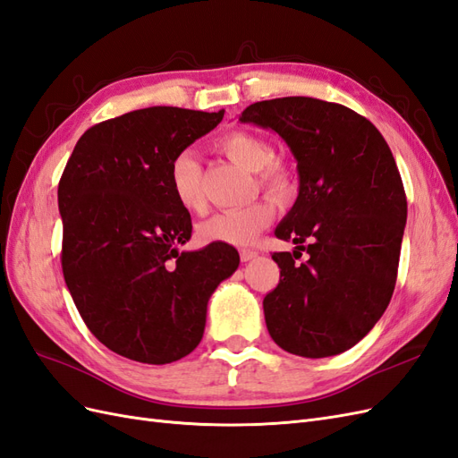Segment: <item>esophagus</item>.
Returning a JSON list of instances; mask_svg holds the SVG:
<instances>
[{"label": "esophagus", "mask_w": 458, "mask_h": 458, "mask_svg": "<svg viewBox=\"0 0 458 458\" xmlns=\"http://www.w3.org/2000/svg\"><path fill=\"white\" fill-rule=\"evenodd\" d=\"M257 255H259V253H257V251H251V250H242V251H240V257H242L243 263H247V260H253Z\"/></svg>", "instance_id": "34e87169"}]
</instances>
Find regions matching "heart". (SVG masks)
Returning <instances> with one entry per match:
<instances>
[{
    "label": "heart",
    "instance_id": "heart-1",
    "mask_svg": "<svg viewBox=\"0 0 458 458\" xmlns=\"http://www.w3.org/2000/svg\"><path fill=\"white\" fill-rule=\"evenodd\" d=\"M220 148L232 161L259 174V184L274 198L285 199L293 191V182L287 168L274 163V148L263 138L250 132H230L220 140ZM168 184L174 199L190 213H201L205 195L201 190V165L193 151L184 149L174 155L168 168ZM274 218V205L259 199L242 208H228L207 218L198 226V236L205 243L250 245L257 240Z\"/></svg>",
    "mask_w": 458,
    "mask_h": 458
}]
</instances>
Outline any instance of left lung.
I'll list each match as a JSON object with an SVG mask.
<instances>
[{"label": "left lung", "mask_w": 458, "mask_h": 458, "mask_svg": "<svg viewBox=\"0 0 458 458\" xmlns=\"http://www.w3.org/2000/svg\"><path fill=\"white\" fill-rule=\"evenodd\" d=\"M240 121L274 130L297 161L299 195L274 232L297 247L272 255L280 282L263 301L268 334L299 357L339 355L395 290L407 195L394 155L370 121L315 98L257 101Z\"/></svg>", "instance_id": "8db88e82"}]
</instances>
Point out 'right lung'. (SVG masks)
<instances>
[{
	"mask_svg": "<svg viewBox=\"0 0 458 458\" xmlns=\"http://www.w3.org/2000/svg\"><path fill=\"white\" fill-rule=\"evenodd\" d=\"M225 111L148 107L88 128L59 180L61 265L72 301L99 342L146 364L174 362L199 345L207 303L240 255L208 243L178 251L191 218L168 184L174 155Z\"/></svg>",
	"mask_w": 458,
	"mask_h": 458,
	"instance_id": "right-lung-1",
	"label": "right lung"
}]
</instances>
